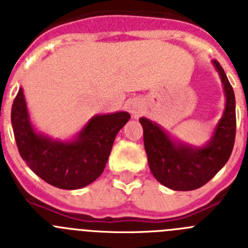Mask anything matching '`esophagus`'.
Instances as JSON below:
<instances>
[{
	"mask_svg": "<svg viewBox=\"0 0 248 248\" xmlns=\"http://www.w3.org/2000/svg\"><path fill=\"white\" fill-rule=\"evenodd\" d=\"M129 110H130V113L133 114L134 117H138V115H139V113H140L139 103H138L137 100L129 103Z\"/></svg>",
	"mask_w": 248,
	"mask_h": 248,
	"instance_id": "1",
	"label": "esophagus"
}]
</instances>
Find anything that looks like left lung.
I'll use <instances>...</instances> for the list:
<instances>
[{
  "label": "left lung",
  "mask_w": 248,
  "mask_h": 248,
  "mask_svg": "<svg viewBox=\"0 0 248 248\" xmlns=\"http://www.w3.org/2000/svg\"><path fill=\"white\" fill-rule=\"evenodd\" d=\"M214 64L222 80L226 107L207 145L191 148L175 144L155 123L140 118L151 174L169 189L190 191L203 186L223 168L233 149L236 137L235 94L220 63L214 61Z\"/></svg>",
  "instance_id": "obj_1"
}]
</instances>
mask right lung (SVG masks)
Wrapping results in <instances>:
<instances>
[{
    "label": "right lung",
    "mask_w": 248,
    "mask_h": 248,
    "mask_svg": "<svg viewBox=\"0 0 248 248\" xmlns=\"http://www.w3.org/2000/svg\"><path fill=\"white\" fill-rule=\"evenodd\" d=\"M130 119L126 111L97 115L71 143L37 134L31 125L25 95L19 88L11 110L19 155L34 174L58 189L76 190L100 176L118 131Z\"/></svg>",
    "instance_id": "add662e5"
}]
</instances>
